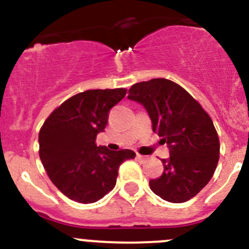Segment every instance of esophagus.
I'll return each mask as SVG.
<instances>
[{"instance_id": "esophagus-1", "label": "esophagus", "mask_w": 249, "mask_h": 249, "mask_svg": "<svg viewBox=\"0 0 249 249\" xmlns=\"http://www.w3.org/2000/svg\"><path fill=\"white\" fill-rule=\"evenodd\" d=\"M137 159H138V161H145L146 160V158L145 156H143V155H141V154H137Z\"/></svg>"}]
</instances>
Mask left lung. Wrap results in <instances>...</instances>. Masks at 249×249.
<instances>
[{
	"instance_id": "left-lung-1",
	"label": "left lung",
	"mask_w": 249,
	"mask_h": 249,
	"mask_svg": "<svg viewBox=\"0 0 249 249\" xmlns=\"http://www.w3.org/2000/svg\"><path fill=\"white\" fill-rule=\"evenodd\" d=\"M129 100L142 104L153 131L167 144L164 172L150 179L151 191L170 203H183L208 184L219 161L220 143L212 118L172 80L155 78L132 85Z\"/></svg>"
}]
</instances>
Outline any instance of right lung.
Returning <instances> with one entry per match:
<instances>
[{"label":"right lung","mask_w":249,"mask_h":249,"mask_svg":"<svg viewBox=\"0 0 249 249\" xmlns=\"http://www.w3.org/2000/svg\"><path fill=\"white\" fill-rule=\"evenodd\" d=\"M127 90L95 89L72 96L47 117L39 132V155L50 179L66 197L95 203L112 191L123 161L136 158L129 149L98 146L95 139L107 124L108 111Z\"/></svg>","instance_id":"right-lung-1"}]
</instances>
